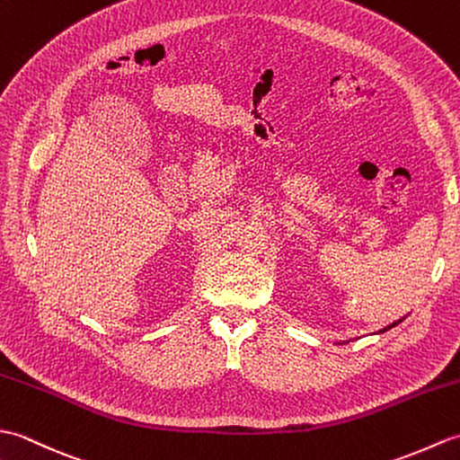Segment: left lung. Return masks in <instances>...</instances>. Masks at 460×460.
I'll return each instance as SVG.
<instances>
[{"mask_svg": "<svg viewBox=\"0 0 460 460\" xmlns=\"http://www.w3.org/2000/svg\"><path fill=\"white\" fill-rule=\"evenodd\" d=\"M399 322H402V320H397V322H394V324H389V326H387V328H384V330H379V334H381V332H387L389 328H394V326H397V324H399Z\"/></svg>", "mask_w": 460, "mask_h": 460, "instance_id": "left-lung-1", "label": "left lung"}]
</instances>
